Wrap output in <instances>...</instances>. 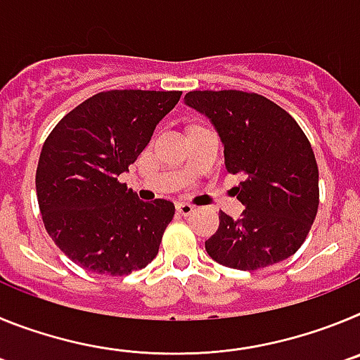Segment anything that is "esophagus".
Returning <instances> with one entry per match:
<instances>
[{
	"mask_svg": "<svg viewBox=\"0 0 360 360\" xmlns=\"http://www.w3.org/2000/svg\"><path fill=\"white\" fill-rule=\"evenodd\" d=\"M176 211L180 212L182 216H189L195 212V205H191V203L187 202H178L176 203Z\"/></svg>",
	"mask_w": 360,
	"mask_h": 360,
	"instance_id": "34e87169",
	"label": "esophagus"
}]
</instances>
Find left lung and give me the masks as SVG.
<instances>
[{"mask_svg":"<svg viewBox=\"0 0 360 360\" xmlns=\"http://www.w3.org/2000/svg\"><path fill=\"white\" fill-rule=\"evenodd\" d=\"M224 142L225 167L243 174L240 219L219 212L205 250L219 265L257 270L287 259L307 240L319 207V169L303 129L270 98L240 90L189 91Z\"/></svg>","mask_w":360,"mask_h":360,"instance_id":"1","label":"left lung"}]
</instances>
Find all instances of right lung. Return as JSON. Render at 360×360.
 Listing matches in <instances>:
<instances>
[{
	"mask_svg": "<svg viewBox=\"0 0 360 360\" xmlns=\"http://www.w3.org/2000/svg\"><path fill=\"white\" fill-rule=\"evenodd\" d=\"M182 91H101L52 129L36 171L43 224L53 243L82 269L128 276L158 254L173 202H142L119 174L151 141Z\"/></svg>",
	"mask_w": 360,
	"mask_h": 360,
	"instance_id": "obj_1",
	"label": "right lung"
}]
</instances>
